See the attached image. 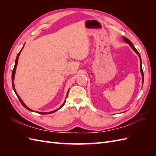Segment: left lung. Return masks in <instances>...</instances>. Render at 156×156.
Here are the masks:
<instances>
[{"mask_svg":"<svg viewBox=\"0 0 156 156\" xmlns=\"http://www.w3.org/2000/svg\"><path fill=\"white\" fill-rule=\"evenodd\" d=\"M123 38H124V41H125L126 42H127V44H129L130 45V46L131 47V48L133 49V51H135L136 53L138 54V55H139V58H140V72H141V73H142V76H143V81H144V73H143V68H142V61H141V58H140V54H139V53L138 52V51L136 50V49L135 48L134 45H133V44L131 43L130 40H129L128 39L126 38V37H123Z\"/></svg>","mask_w":156,"mask_h":156,"instance_id":"1","label":"left lung"}]
</instances>
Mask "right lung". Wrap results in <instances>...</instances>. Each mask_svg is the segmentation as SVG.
Listing matches in <instances>:
<instances>
[{
	"instance_id": "1",
	"label": "right lung",
	"mask_w": 156,
	"mask_h": 156,
	"mask_svg": "<svg viewBox=\"0 0 156 156\" xmlns=\"http://www.w3.org/2000/svg\"><path fill=\"white\" fill-rule=\"evenodd\" d=\"M22 49H23V48L21 49V50L20 51V53H19L18 54H17V57H16V62H15V66H14V68H13V71H12V81L13 82L12 83V87H13V90H14V92H15V93L16 94V95H17V98H18V99H19V100L20 101V102H21V104L23 105V106L24 107H25L27 109H28V110H29V111H33V112H36V111H32V110H31V109H30V108H29V107H27V106H26V105L24 103H23V101H22V100L20 98V97L18 95H17V92H16V90H15V88H14V84H13V79H14V75H15V73H16V67H17V62H18V58H19V56H20V53H21V51H22ZM68 94H67V96H68ZM67 96H66V98H67ZM65 103H66V101H64V103H63V104L60 106V108H62L63 106H64V105L65 104ZM59 109V108H57V109H56V110H55V111H51V112H37V113H39V114H41V115H47V114H51V113H53V112H56V111H58Z\"/></svg>"
}]
</instances>
